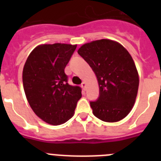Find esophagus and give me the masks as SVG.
<instances>
[{
	"instance_id": "esophagus-1",
	"label": "esophagus",
	"mask_w": 161,
	"mask_h": 161,
	"mask_svg": "<svg viewBox=\"0 0 161 161\" xmlns=\"http://www.w3.org/2000/svg\"><path fill=\"white\" fill-rule=\"evenodd\" d=\"M80 86H81V88L83 90H85V89H86V83H85V82H82V84Z\"/></svg>"
}]
</instances>
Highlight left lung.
I'll return each instance as SVG.
<instances>
[{
	"mask_svg": "<svg viewBox=\"0 0 161 161\" xmlns=\"http://www.w3.org/2000/svg\"><path fill=\"white\" fill-rule=\"evenodd\" d=\"M77 52L97 78L99 97L90 102L93 114L108 123L124 119L133 107L139 88V75L129 52L109 39L84 44Z\"/></svg>",
	"mask_w": 161,
	"mask_h": 161,
	"instance_id": "1",
	"label": "left lung"
}]
</instances>
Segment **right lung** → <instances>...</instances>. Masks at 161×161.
<instances>
[{
    "instance_id": "add662e5",
    "label": "right lung",
    "mask_w": 161,
    "mask_h": 161,
    "mask_svg": "<svg viewBox=\"0 0 161 161\" xmlns=\"http://www.w3.org/2000/svg\"><path fill=\"white\" fill-rule=\"evenodd\" d=\"M76 45L55 43L37 47L24 65L22 82L30 106L38 117L52 125L73 116L81 88L68 83L64 68Z\"/></svg>"
}]
</instances>
